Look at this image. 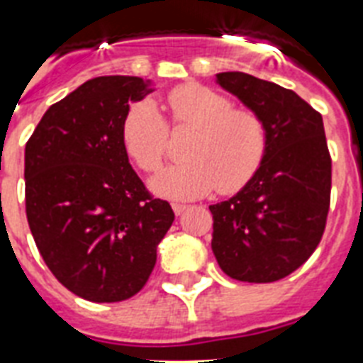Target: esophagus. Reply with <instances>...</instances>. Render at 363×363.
<instances>
[{"instance_id": "esophagus-1", "label": "esophagus", "mask_w": 363, "mask_h": 363, "mask_svg": "<svg viewBox=\"0 0 363 363\" xmlns=\"http://www.w3.org/2000/svg\"><path fill=\"white\" fill-rule=\"evenodd\" d=\"M171 207H173V211H175V215H182V213L186 211L188 205H184V203H173V205H171Z\"/></svg>"}]
</instances>
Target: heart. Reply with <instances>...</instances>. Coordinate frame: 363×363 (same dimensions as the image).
<instances>
[{"label": "heart", "mask_w": 363, "mask_h": 363, "mask_svg": "<svg viewBox=\"0 0 363 363\" xmlns=\"http://www.w3.org/2000/svg\"><path fill=\"white\" fill-rule=\"evenodd\" d=\"M165 104L171 130H190L194 137L184 148L186 162L154 179L156 192L177 199L199 198L213 190L230 196L252 181L267 150V128L256 111L235 107L228 96L198 82L173 88ZM169 125L150 101H137L125 111L122 145L145 173H156L164 165Z\"/></svg>", "instance_id": "1"}]
</instances>
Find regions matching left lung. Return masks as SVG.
Returning <instances> with one entry per match:
<instances>
[{
	"instance_id": "left-lung-1",
	"label": "left lung",
	"mask_w": 363,
	"mask_h": 363,
	"mask_svg": "<svg viewBox=\"0 0 363 363\" xmlns=\"http://www.w3.org/2000/svg\"><path fill=\"white\" fill-rule=\"evenodd\" d=\"M216 79L264 118L267 150L247 186L209 207L211 247L235 281H281L311 258L326 230L332 156L322 115L275 82L241 71Z\"/></svg>"
}]
</instances>
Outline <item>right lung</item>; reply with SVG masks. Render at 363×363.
Returning a JSON list of instances; mask_svg holds the SVG:
<instances>
[{
    "instance_id": "1",
    "label": "right lung",
    "mask_w": 363,
    "mask_h": 363,
    "mask_svg": "<svg viewBox=\"0 0 363 363\" xmlns=\"http://www.w3.org/2000/svg\"><path fill=\"white\" fill-rule=\"evenodd\" d=\"M150 92L139 77H96L48 107L26 143V216L69 292L96 303L135 296L175 220L128 162L121 125Z\"/></svg>"
}]
</instances>
